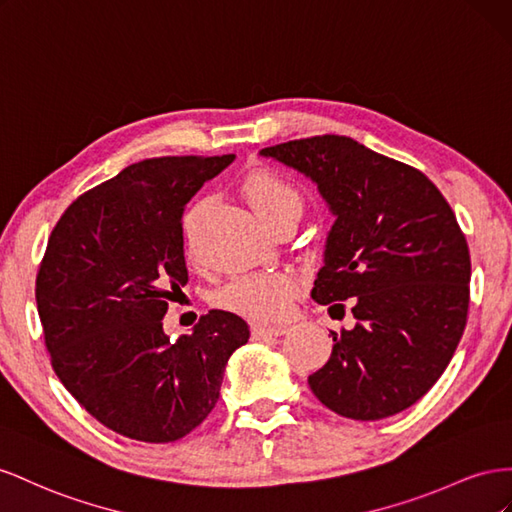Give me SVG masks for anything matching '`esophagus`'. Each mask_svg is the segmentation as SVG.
I'll return each instance as SVG.
<instances>
[{
  "label": "esophagus",
  "mask_w": 512,
  "mask_h": 512,
  "mask_svg": "<svg viewBox=\"0 0 512 512\" xmlns=\"http://www.w3.org/2000/svg\"><path fill=\"white\" fill-rule=\"evenodd\" d=\"M285 332V328H276V326H253L251 334L255 341H261V339H268V337H281V334Z\"/></svg>",
  "instance_id": "esophagus-1"
}]
</instances>
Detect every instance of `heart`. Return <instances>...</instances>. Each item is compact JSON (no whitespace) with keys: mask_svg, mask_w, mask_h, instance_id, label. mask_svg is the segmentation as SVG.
<instances>
[{"mask_svg":"<svg viewBox=\"0 0 512 512\" xmlns=\"http://www.w3.org/2000/svg\"><path fill=\"white\" fill-rule=\"evenodd\" d=\"M242 193L248 206L266 225L285 216H300L302 195L287 175L270 167H259L244 178ZM197 210L184 218V233L188 236L195 223ZM300 281L291 272H248L233 276L216 291L214 302L225 311L255 319L279 321L287 317L291 302L298 296Z\"/></svg>","mask_w":512,"mask_h":512,"instance_id":"b5f03b06","label":"heart"}]
</instances>
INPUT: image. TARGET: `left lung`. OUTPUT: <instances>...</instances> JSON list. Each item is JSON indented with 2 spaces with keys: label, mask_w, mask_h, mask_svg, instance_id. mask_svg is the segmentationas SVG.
<instances>
[{
  "label": "left lung",
  "mask_w": 512,
  "mask_h": 512,
  "mask_svg": "<svg viewBox=\"0 0 512 512\" xmlns=\"http://www.w3.org/2000/svg\"><path fill=\"white\" fill-rule=\"evenodd\" d=\"M261 154L309 175L337 216L311 296L337 319L347 300L356 326L330 332L313 394L354 420L407 410L446 371L465 330L472 266L455 212L425 173L343 135Z\"/></svg>",
  "instance_id": "1"
}]
</instances>
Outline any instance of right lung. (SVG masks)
I'll list each match as a JSON object with an SVG mask.
<instances>
[{"mask_svg":"<svg viewBox=\"0 0 512 512\" xmlns=\"http://www.w3.org/2000/svg\"><path fill=\"white\" fill-rule=\"evenodd\" d=\"M233 158L139 160L70 203L40 261L36 302L53 371L130 440L165 444L199 427L251 334L242 317L216 309L173 343L163 330L188 281L184 206Z\"/></svg>","mask_w":512,"mask_h":512,"instance_id":"obj_1","label":"right lung"}]
</instances>
